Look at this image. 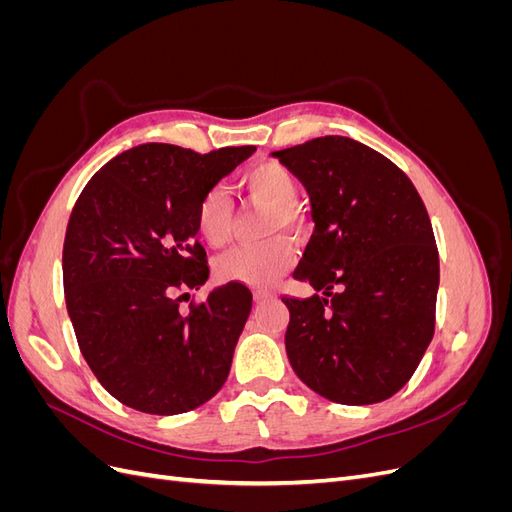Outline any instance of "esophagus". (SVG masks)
I'll return each mask as SVG.
<instances>
[{"instance_id": "esophagus-1", "label": "esophagus", "mask_w": 512, "mask_h": 512, "mask_svg": "<svg viewBox=\"0 0 512 512\" xmlns=\"http://www.w3.org/2000/svg\"><path fill=\"white\" fill-rule=\"evenodd\" d=\"M254 299H256L258 303H265V301L275 299V294L269 292V290H256V292H254Z\"/></svg>"}]
</instances>
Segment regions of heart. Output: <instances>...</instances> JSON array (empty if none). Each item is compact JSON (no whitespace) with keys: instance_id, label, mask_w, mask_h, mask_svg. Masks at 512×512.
Here are the masks:
<instances>
[{"instance_id":"obj_1","label":"heart","mask_w":512,"mask_h":512,"mask_svg":"<svg viewBox=\"0 0 512 512\" xmlns=\"http://www.w3.org/2000/svg\"><path fill=\"white\" fill-rule=\"evenodd\" d=\"M241 188L254 203L269 207L267 235L301 232L305 215L297 205L299 183L280 162H260L241 175ZM196 230L209 245L220 247L232 235V203L222 188H211L196 205ZM294 247L286 237H271L256 245H237L215 260V275L224 282L265 288L294 265Z\"/></svg>"}]
</instances>
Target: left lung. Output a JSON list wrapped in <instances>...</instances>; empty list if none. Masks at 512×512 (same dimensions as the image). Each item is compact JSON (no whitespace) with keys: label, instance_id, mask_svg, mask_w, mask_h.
Listing matches in <instances>:
<instances>
[{"label":"left lung","instance_id":"left-lung-1","mask_svg":"<svg viewBox=\"0 0 512 512\" xmlns=\"http://www.w3.org/2000/svg\"><path fill=\"white\" fill-rule=\"evenodd\" d=\"M271 156L305 185L316 224L292 277L322 297H282L294 374L335 404L389 399L436 327L440 258L423 200L404 170L346 136Z\"/></svg>","mask_w":512,"mask_h":512}]
</instances>
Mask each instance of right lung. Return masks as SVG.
<instances>
[{"instance_id": "right-lung-1", "label": "right lung", "mask_w": 512, "mask_h": 512, "mask_svg": "<svg viewBox=\"0 0 512 512\" xmlns=\"http://www.w3.org/2000/svg\"><path fill=\"white\" fill-rule=\"evenodd\" d=\"M256 147L196 153L147 143L89 179L64 241V292L76 342L104 389L147 414H183L218 393L252 309L239 282L181 312L209 277L196 205Z\"/></svg>"}]
</instances>
